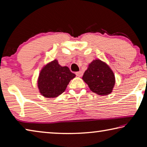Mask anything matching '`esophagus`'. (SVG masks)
Masks as SVG:
<instances>
[{"mask_svg": "<svg viewBox=\"0 0 147 147\" xmlns=\"http://www.w3.org/2000/svg\"><path fill=\"white\" fill-rule=\"evenodd\" d=\"M76 75L77 76H78V77H81L83 75V72L81 71H78V72H76Z\"/></svg>", "mask_w": 147, "mask_h": 147, "instance_id": "obj_1", "label": "esophagus"}]
</instances>
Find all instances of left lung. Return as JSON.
<instances>
[{
    "instance_id": "1",
    "label": "left lung",
    "mask_w": 147,
    "mask_h": 147,
    "mask_svg": "<svg viewBox=\"0 0 147 147\" xmlns=\"http://www.w3.org/2000/svg\"><path fill=\"white\" fill-rule=\"evenodd\" d=\"M82 79L91 91L102 96L111 93L115 82L113 71L100 59L93 60L89 64Z\"/></svg>"
}]
</instances>
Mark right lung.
Returning a JSON list of instances; mask_svg holds the SVG:
<instances>
[{
  "label": "right lung",
  "instance_id": "add662e5",
  "mask_svg": "<svg viewBox=\"0 0 147 147\" xmlns=\"http://www.w3.org/2000/svg\"><path fill=\"white\" fill-rule=\"evenodd\" d=\"M76 76L67 67H61L55 59L42 69L38 85L41 94L47 98H54L63 93L67 86Z\"/></svg>",
  "mask_w": 147,
  "mask_h": 147
}]
</instances>
